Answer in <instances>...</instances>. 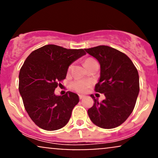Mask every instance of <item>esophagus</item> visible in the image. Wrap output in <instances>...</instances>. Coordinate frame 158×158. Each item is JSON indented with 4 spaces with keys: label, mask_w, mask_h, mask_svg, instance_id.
<instances>
[{
    "label": "esophagus",
    "mask_w": 158,
    "mask_h": 158,
    "mask_svg": "<svg viewBox=\"0 0 158 158\" xmlns=\"http://www.w3.org/2000/svg\"><path fill=\"white\" fill-rule=\"evenodd\" d=\"M79 99H82L83 98H85V96L84 95H79Z\"/></svg>",
    "instance_id": "1"
}]
</instances>
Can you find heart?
<instances>
[{"instance_id": "b5f03b06", "label": "heart", "mask_w": 158, "mask_h": 158, "mask_svg": "<svg viewBox=\"0 0 158 158\" xmlns=\"http://www.w3.org/2000/svg\"><path fill=\"white\" fill-rule=\"evenodd\" d=\"M94 62H97V61L93 58H88L84 61V64L85 67L89 66L90 64H93ZM73 65L70 64L69 66V70L72 68ZM90 85V82L87 80H81V79H76L70 83V88L73 90L78 92V93H85L87 91L88 88Z\"/></svg>"}]
</instances>
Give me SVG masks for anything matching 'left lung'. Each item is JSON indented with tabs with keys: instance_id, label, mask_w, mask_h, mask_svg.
<instances>
[{
	"instance_id": "1",
	"label": "left lung",
	"mask_w": 158,
	"mask_h": 158,
	"mask_svg": "<svg viewBox=\"0 0 158 158\" xmlns=\"http://www.w3.org/2000/svg\"><path fill=\"white\" fill-rule=\"evenodd\" d=\"M85 50L100 64V79L94 90L106 97L99 102L90 95L94 103L88 110V116L100 128H116L135 108L139 90L138 71L126 54L113 48L100 45Z\"/></svg>"
}]
</instances>
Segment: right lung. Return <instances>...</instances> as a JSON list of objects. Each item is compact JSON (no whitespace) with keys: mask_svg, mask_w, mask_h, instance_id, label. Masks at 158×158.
I'll return each mask as SVG.
<instances>
[{"mask_svg":"<svg viewBox=\"0 0 158 158\" xmlns=\"http://www.w3.org/2000/svg\"><path fill=\"white\" fill-rule=\"evenodd\" d=\"M86 52L48 44L32 51L19 73V89L27 114L36 126L47 131L64 127L79 99L68 91L56 96L55 89L65 79L69 65Z\"/></svg>","mask_w":158,"mask_h":158,"instance_id":"add662e5","label":"right lung"}]
</instances>
